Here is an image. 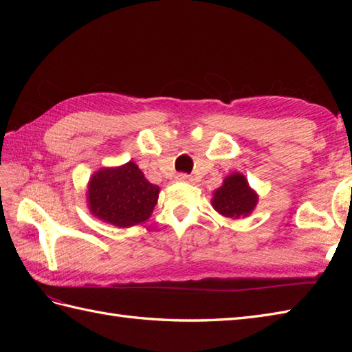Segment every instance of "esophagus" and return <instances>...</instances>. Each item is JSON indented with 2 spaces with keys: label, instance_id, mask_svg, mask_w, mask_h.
I'll list each match as a JSON object with an SVG mask.
<instances>
[{
  "label": "esophagus",
  "instance_id": "esophagus-1",
  "mask_svg": "<svg viewBox=\"0 0 352 352\" xmlns=\"http://www.w3.org/2000/svg\"><path fill=\"white\" fill-rule=\"evenodd\" d=\"M177 180L178 182H184V183H190L193 178L190 175H188V174H178L177 175Z\"/></svg>",
  "mask_w": 352,
  "mask_h": 352
}]
</instances>
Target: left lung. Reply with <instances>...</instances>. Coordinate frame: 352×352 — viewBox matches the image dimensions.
<instances>
[{"mask_svg":"<svg viewBox=\"0 0 352 352\" xmlns=\"http://www.w3.org/2000/svg\"><path fill=\"white\" fill-rule=\"evenodd\" d=\"M257 203V192L241 172H233L223 178L222 186L213 192L212 197L214 210L228 219L246 218L254 212Z\"/></svg>","mask_w":352,"mask_h":352,"instance_id":"left-lung-1","label":"left lung"}]
</instances>
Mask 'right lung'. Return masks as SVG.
<instances>
[{"mask_svg":"<svg viewBox=\"0 0 352 352\" xmlns=\"http://www.w3.org/2000/svg\"><path fill=\"white\" fill-rule=\"evenodd\" d=\"M160 188L149 183L134 162L101 168L87 183L91 214L118 228H129L151 218Z\"/></svg>","mask_w":352,"mask_h":352,"instance_id":"add662e5","label":"right lung"}]
</instances>
